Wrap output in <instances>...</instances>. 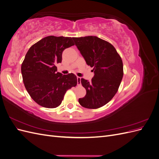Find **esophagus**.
I'll list each match as a JSON object with an SVG mask.
<instances>
[{
  "label": "esophagus",
  "mask_w": 159,
  "mask_h": 159,
  "mask_svg": "<svg viewBox=\"0 0 159 159\" xmlns=\"http://www.w3.org/2000/svg\"><path fill=\"white\" fill-rule=\"evenodd\" d=\"M77 82H78V85L81 84V78H80V77H77Z\"/></svg>",
  "instance_id": "34e87169"
}]
</instances>
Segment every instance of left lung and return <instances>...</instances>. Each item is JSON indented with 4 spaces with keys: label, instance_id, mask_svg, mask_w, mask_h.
I'll return each mask as SVG.
<instances>
[{
    "label": "left lung",
    "instance_id": "1",
    "mask_svg": "<svg viewBox=\"0 0 159 159\" xmlns=\"http://www.w3.org/2000/svg\"><path fill=\"white\" fill-rule=\"evenodd\" d=\"M73 40L86 64L93 68L94 72L91 81L81 79L86 95L79 99V103L85 108H99L117 92L123 76L122 60L112 44L97 36L73 38Z\"/></svg>",
    "mask_w": 159,
    "mask_h": 159
}]
</instances>
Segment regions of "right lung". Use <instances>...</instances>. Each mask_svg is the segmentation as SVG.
<instances>
[{"mask_svg":"<svg viewBox=\"0 0 159 159\" xmlns=\"http://www.w3.org/2000/svg\"><path fill=\"white\" fill-rule=\"evenodd\" d=\"M73 38L49 36L32 45L21 66L26 89L32 99L46 108L61 104L66 91L77 85L74 74L62 75L56 65L61 62L62 52L74 46Z\"/></svg>","mask_w":159,"mask_h":159,"instance_id":"add662e5","label":"right lung"}]
</instances>
